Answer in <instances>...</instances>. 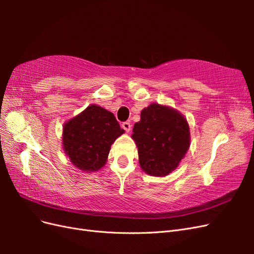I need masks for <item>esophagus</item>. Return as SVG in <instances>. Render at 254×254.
I'll return each instance as SVG.
<instances>
[{"instance_id":"esophagus-1","label":"esophagus","mask_w":254,"mask_h":254,"mask_svg":"<svg viewBox=\"0 0 254 254\" xmlns=\"http://www.w3.org/2000/svg\"><path fill=\"white\" fill-rule=\"evenodd\" d=\"M122 127L125 129V131H126V132H129L130 130H131V124H130L129 122H124V123H123V124H122Z\"/></svg>"}]
</instances>
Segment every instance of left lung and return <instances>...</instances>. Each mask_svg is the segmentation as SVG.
I'll return each mask as SVG.
<instances>
[{
	"label": "left lung",
	"instance_id": "8db88e82",
	"mask_svg": "<svg viewBox=\"0 0 254 254\" xmlns=\"http://www.w3.org/2000/svg\"><path fill=\"white\" fill-rule=\"evenodd\" d=\"M132 131L140 166L153 177H164L175 171L190 145L187 119L170 106L153 103L146 107Z\"/></svg>",
	"mask_w": 254,
	"mask_h": 254
}]
</instances>
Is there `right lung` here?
I'll return each mask as SVG.
<instances>
[{"label": "right lung", "instance_id": "add662e5", "mask_svg": "<svg viewBox=\"0 0 254 254\" xmlns=\"http://www.w3.org/2000/svg\"><path fill=\"white\" fill-rule=\"evenodd\" d=\"M124 132L112 112L90 105L64 123V151L78 170L97 172L106 164L111 145Z\"/></svg>", "mask_w": 254, "mask_h": 254}]
</instances>
